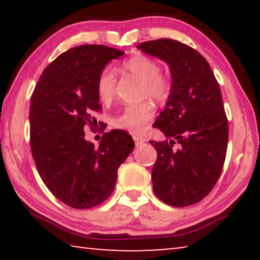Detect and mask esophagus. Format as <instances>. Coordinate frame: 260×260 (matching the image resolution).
Masks as SVG:
<instances>
[{"instance_id": "1", "label": "esophagus", "mask_w": 260, "mask_h": 260, "mask_svg": "<svg viewBox=\"0 0 260 260\" xmlns=\"http://www.w3.org/2000/svg\"><path fill=\"white\" fill-rule=\"evenodd\" d=\"M133 140H134L136 146H139V144H141L142 142H144V141H146L143 138H141V136H139V135H133Z\"/></svg>"}]
</instances>
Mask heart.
<instances>
[{"label": "heart", "instance_id": "b5f03b06", "mask_svg": "<svg viewBox=\"0 0 260 260\" xmlns=\"http://www.w3.org/2000/svg\"><path fill=\"white\" fill-rule=\"evenodd\" d=\"M121 69L142 81V94L153 100L164 101L169 98L172 89L171 79L160 73V65L155 59L143 55H136L122 61ZM117 79L113 72L104 69L96 80V93L100 101L110 104L116 95ZM155 117V107L150 102H143L138 105H128L113 118L112 125L118 129H124L132 133H141Z\"/></svg>", "mask_w": 260, "mask_h": 260}]
</instances>
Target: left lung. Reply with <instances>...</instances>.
<instances>
[{
	"instance_id": "1",
	"label": "left lung",
	"mask_w": 260,
	"mask_h": 260,
	"mask_svg": "<svg viewBox=\"0 0 260 260\" xmlns=\"http://www.w3.org/2000/svg\"><path fill=\"white\" fill-rule=\"evenodd\" d=\"M136 48L166 61L172 76L166 108L153 124L166 140L150 141L157 151L153 192L178 208L199 203L217 183L227 152L228 120L219 83L208 60L184 43L158 39Z\"/></svg>"
}]
</instances>
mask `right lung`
I'll return each instance as SVG.
<instances>
[{
  "instance_id": "right-lung-1",
  "label": "right lung",
  "mask_w": 260,
  "mask_h": 260,
  "mask_svg": "<svg viewBox=\"0 0 260 260\" xmlns=\"http://www.w3.org/2000/svg\"><path fill=\"white\" fill-rule=\"evenodd\" d=\"M125 52L83 45L60 54L42 72L30 98L29 142L38 172L52 195L73 209H90L111 195L119 166L134 149L124 131L104 133L99 148L85 140L102 111L99 74ZM101 124V122H100Z\"/></svg>"
}]
</instances>
